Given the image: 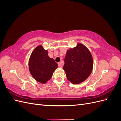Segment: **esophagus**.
Segmentation results:
<instances>
[{
	"mask_svg": "<svg viewBox=\"0 0 121 121\" xmlns=\"http://www.w3.org/2000/svg\"><path fill=\"white\" fill-rule=\"evenodd\" d=\"M58 67H60V68H61L62 67H63V65H62V64H61V63H58Z\"/></svg>",
	"mask_w": 121,
	"mask_h": 121,
	"instance_id": "esophagus-1",
	"label": "esophagus"
}]
</instances>
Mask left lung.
Returning a JSON list of instances; mask_svg holds the SVG:
<instances>
[{
    "label": "left lung",
    "instance_id": "1",
    "mask_svg": "<svg viewBox=\"0 0 121 121\" xmlns=\"http://www.w3.org/2000/svg\"><path fill=\"white\" fill-rule=\"evenodd\" d=\"M93 61L90 51L81 43L68 50L65 58L64 70L69 81L74 84L86 80L92 72Z\"/></svg>",
    "mask_w": 121,
    "mask_h": 121
}]
</instances>
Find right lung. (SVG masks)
Listing matches in <instances>:
<instances>
[{
  "label": "right lung",
  "mask_w": 121,
  "mask_h": 121,
  "mask_svg": "<svg viewBox=\"0 0 121 121\" xmlns=\"http://www.w3.org/2000/svg\"><path fill=\"white\" fill-rule=\"evenodd\" d=\"M58 65L48 56V51L42 45L36 47L33 51L29 61V71L36 81L44 84L49 80Z\"/></svg>",
  "instance_id": "right-lung-1"
}]
</instances>
